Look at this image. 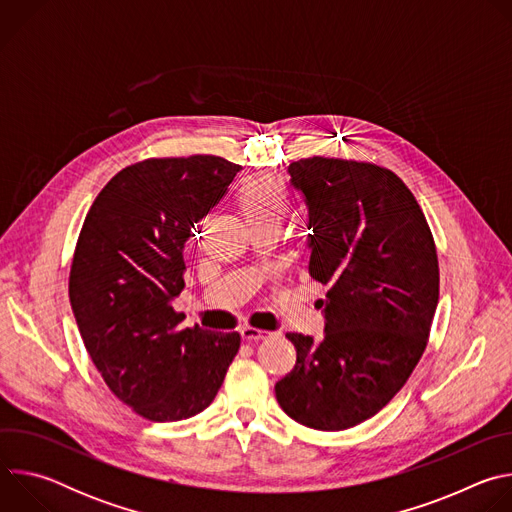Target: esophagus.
<instances>
[{
    "instance_id": "esophagus-1",
    "label": "esophagus",
    "mask_w": 512,
    "mask_h": 512,
    "mask_svg": "<svg viewBox=\"0 0 512 512\" xmlns=\"http://www.w3.org/2000/svg\"><path fill=\"white\" fill-rule=\"evenodd\" d=\"M241 336H243V340H247V342H259V340L269 338L271 334H269L267 330H259V328H253V326H245V328H241Z\"/></svg>"
}]
</instances>
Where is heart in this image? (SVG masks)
<instances>
[{
  "label": "heart",
  "instance_id": "obj_1",
  "mask_svg": "<svg viewBox=\"0 0 512 512\" xmlns=\"http://www.w3.org/2000/svg\"><path fill=\"white\" fill-rule=\"evenodd\" d=\"M237 202L251 229L279 227L287 210V188L275 176H251L239 184Z\"/></svg>",
  "mask_w": 512,
  "mask_h": 512
}]
</instances>
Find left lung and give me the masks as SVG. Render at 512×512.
<instances>
[{
  "label": "left lung",
  "mask_w": 512,
  "mask_h": 512,
  "mask_svg": "<svg viewBox=\"0 0 512 512\" xmlns=\"http://www.w3.org/2000/svg\"><path fill=\"white\" fill-rule=\"evenodd\" d=\"M310 223V275L328 285L322 342L287 332L296 367L275 385L302 425L342 431L379 413L427 346L440 265L427 218L391 170L340 158L289 164Z\"/></svg>",
  "instance_id": "obj_1"
}]
</instances>
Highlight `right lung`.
Returning <instances> with one entry per match:
<instances>
[{
  "label": "right lung",
  "mask_w": 512,
  "mask_h": 512,
  "mask_svg": "<svg viewBox=\"0 0 512 512\" xmlns=\"http://www.w3.org/2000/svg\"><path fill=\"white\" fill-rule=\"evenodd\" d=\"M241 170L221 156L150 158L117 172L91 204L68 296L111 393L150 421L204 411L239 352V332L180 328L184 245Z\"/></svg>",
  "instance_id": "obj_1"
}]
</instances>
